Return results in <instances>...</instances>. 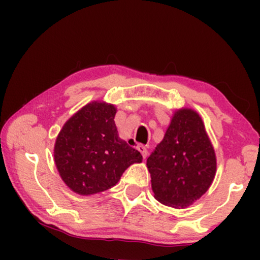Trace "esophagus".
Masks as SVG:
<instances>
[{
	"instance_id": "esophagus-1",
	"label": "esophagus",
	"mask_w": 260,
	"mask_h": 260,
	"mask_svg": "<svg viewBox=\"0 0 260 260\" xmlns=\"http://www.w3.org/2000/svg\"><path fill=\"white\" fill-rule=\"evenodd\" d=\"M137 150L141 152L142 157H143V158H145V157H147V156H148V150H147V148L144 147V145L138 144V145H137Z\"/></svg>"
}]
</instances>
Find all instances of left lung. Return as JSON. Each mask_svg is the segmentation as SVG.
I'll list each match as a JSON object with an SVG mask.
<instances>
[{
    "label": "left lung",
    "mask_w": 260,
    "mask_h": 260,
    "mask_svg": "<svg viewBox=\"0 0 260 260\" xmlns=\"http://www.w3.org/2000/svg\"><path fill=\"white\" fill-rule=\"evenodd\" d=\"M147 167L154 198L169 207H189L208 190L215 177L216 156L204 120L195 110L174 111Z\"/></svg>",
    "instance_id": "obj_1"
}]
</instances>
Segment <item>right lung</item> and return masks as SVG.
Wrapping results in <instances>:
<instances>
[{
  "instance_id": "1",
  "label": "right lung",
  "mask_w": 260,
  "mask_h": 260,
  "mask_svg": "<svg viewBox=\"0 0 260 260\" xmlns=\"http://www.w3.org/2000/svg\"><path fill=\"white\" fill-rule=\"evenodd\" d=\"M116 112L110 103L90 102L66 120L56 136V169L74 193L88 197L108 190L131 165L142 162L141 152L119 137Z\"/></svg>"
}]
</instances>
